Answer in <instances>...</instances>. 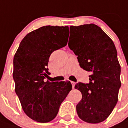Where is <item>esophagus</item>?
<instances>
[{"label": "esophagus", "instance_id": "34e87169", "mask_svg": "<svg viewBox=\"0 0 128 128\" xmlns=\"http://www.w3.org/2000/svg\"><path fill=\"white\" fill-rule=\"evenodd\" d=\"M71 83H72V88H74V86H75V84H76V82H75L71 81Z\"/></svg>", "mask_w": 128, "mask_h": 128}]
</instances>
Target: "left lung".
Here are the masks:
<instances>
[{
	"label": "left lung",
	"instance_id": "left-lung-1",
	"mask_svg": "<svg viewBox=\"0 0 128 128\" xmlns=\"http://www.w3.org/2000/svg\"><path fill=\"white\" fill-rule=\"evenodd\" d=\"M68 47L76 55L80 66L90 72L89 83L78 82L81 92L76 105L82 120L97 124L105 120L118 103L121 67L114 43L94 24L70 26Z\"/></svg>",
	"mask_w": 128,
	"mask_h": 128
}]
</instances>
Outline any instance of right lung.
Returning <instances> with one entry per match:
<instances>
[{"mask_svg": "<svg viewBox=\"0 0 128 128\" xmlns=\"http://www.w3.org/2000/svg\"><path fill=\"white\" fill-rule=\"evenodd\" d=\"M68 26L46 25L29 33L19 44L13 59L15 92L26 115L41 123L57 116L61 103L72 90L70 81L49 82V58L66 46Z\"/></svg>", "mask_w": 128, "mask_h": 128, "instance_id": "1", "label": "right lung"}]
</instances>
